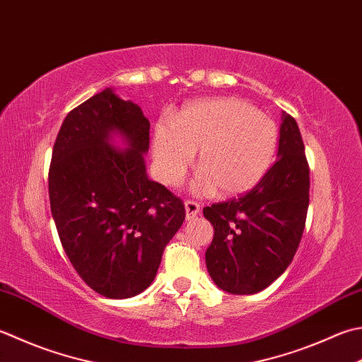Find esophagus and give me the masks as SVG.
I'll use <instances>...</instances> for the list:
<instances>
[{"label": "esophagus", "instance_id": "obj_1", "mask_svg": "<svg viewBox=\"0 0 362 362\" xmlns=\"http://www.w3.org/2000/svg\"><path fill=\"white\" fill-rule=\"evenodd\" d=\"M185 211H187L188 221H193V219L199 215L201 205L194 201H185Z\"/></svg>", "mask_w": 362, "mask_h": 362}]
</instances>
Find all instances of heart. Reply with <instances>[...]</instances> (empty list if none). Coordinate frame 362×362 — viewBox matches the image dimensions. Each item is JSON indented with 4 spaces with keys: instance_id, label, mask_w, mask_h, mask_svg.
Returning a JSON list of instances; mask_svg holds the SVG:
<instances>
[{
    "instance_id": "heart-1",
    "label": "heart",
    "mask_w": 362,
    "mask_h": 362,
    "mask_svg": "<svg viewBox=\"0 0 362 362\" xmlns=\"http://www.w3.org/2000/svg\"><path fill=\"white\" fill-rule=\"evenodd\" d=\"M276 144L278 129L270 117L240 98L219 97L185 105L173 124L158 120L152 152L160 180L169 187L182 180L197 152L194 191L229 197L257 185Z\"/></svg>"
}]
</instances>
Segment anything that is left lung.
<instances>
[{"mask_svg": "<svg viewBox=\"0 0 362 362\" xmlns=\"http://www.w3.org/2000/svg\"><path fill=\"white\" fill-rule=\"evenodd\" d=\"M309 166L296 120L282 112L278 160L250 193L204 209L214 226L205 264L233 295L267 288L287 270L306 224Z\"/></svg>", "mask_w": 362, "mask_h": 362, "instance_id": "1", "label": "left lung"}]
</instances>
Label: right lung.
I'll return each mask as SVG.
<instances>
[{
	"label": "right lung",
	"instance_id": "1",
	"mask_svg": "<svg viewBox=\"0 0 362 362\" xmlns=\"http://www.w3.org/2000/svg\"><path fill=\"white\" fill-rule=\"evenodd\" d=\"M151 122L106 88L64 119L48 174L52 215L64 251L86 284L106 298L152 284L185 205L147 177Z\"/></svg>",
	"mask_w": 362,
	"mask_h": 362
}]
</instances>
